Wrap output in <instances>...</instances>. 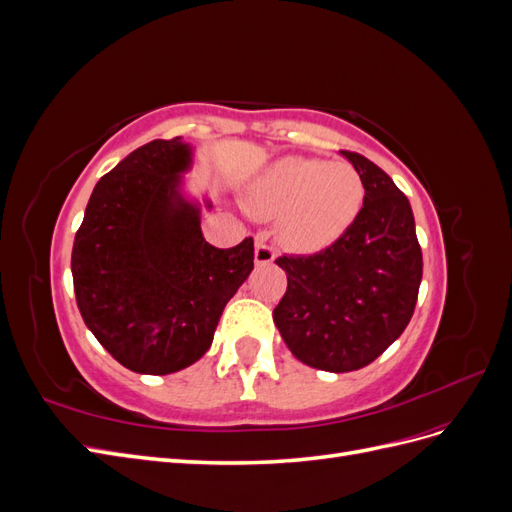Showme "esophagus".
Listing matches in <instances>:
<instances>
[{"label": "esophagus", "mask_w": 512, "mask_h": 512, "mask_svg": "<svg viewBox=\"0 0 512 512\" xmlns=\"http://www.w3.org/2000/svg\"><path fill=\"white\" fill-rule=\"evenodd\" d=\"M254 256H256V265H271V262L277 258L273 247L267 245V243H262V241H256Z\"/></svg>", "instance_id": "obj_1"}]
</instances>
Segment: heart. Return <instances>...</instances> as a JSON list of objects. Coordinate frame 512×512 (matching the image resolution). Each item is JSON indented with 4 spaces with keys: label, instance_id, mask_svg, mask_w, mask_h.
I'll use <instances>...</instances> for the list:
<instances>
[{
    "label": "heart",
    "instance_id": "heart-1",
    "mask_svg": "<svg viewBox=\"0 0 512 512\" xmlns=\"http://www.w3.org/2000/svg\"><path fill=\"white\" fill-rule=\"evenodd\" d=\"M365 183L352 164L288 156L262 170L250 200L275 215L282 239L301 252H316L344 235L361 211Z\"/></svg>",
    "mask_w": 512,
    "mask_h": 512
}]
</instances>
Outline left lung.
<instances>
[{"instance_id":"1","label":"left lung","mask_w":512,"mask_h":512,"mask_svg":"<svg viewBox=\"0 0 512 512\" xmlns=\"http://www.w3.org/2000/svg\"><path fill=\"white\" fill-rule=\"evenodd\" d=\"M339 153L365 183L363 209L327 250L275 260L288 288L273 309L290 352L333 374L369 365L404 333L423 277L410 200L374 162Z\"/></svg>"}]
</instances>
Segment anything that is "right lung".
Instances as JSON below:
<instances>
[{"instance_id":"right-lung-1","label":"right lung","mask_w":512,"mask_h":512,"mask_svg":"<svg viewBox=\"0 0 512 512\" xmlns=\"http://www.w3.org/2000/svg\"><path fill=\"white\" fill-rule=\"evenodd\" d=\"M194 147L181 136L123 158L89 196L72 247L76 305L87 329L136 374L166 376L196 363L226 303L254 269V241H205L211 200L185 190Z\"/></svg>"}]
</instances>
